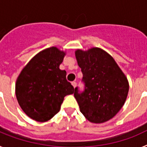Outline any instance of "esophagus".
<instances>
[{"mask_svg":"<svg viewBox=\"0 0 147 147\" xmlns=\"http://www.w3.org/2000/svg\"><path fill=\"white\" fill-rule=\"evenodd\" d=\"M71 84H72V85H73V87H74V88H76V86H77V84H76V82H73L72 83H71Z\"/></svg>","mask_w":147,"mask_h":147,"instance_id":"1","label":"esophagus"}]
</instances>
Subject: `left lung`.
I'll use <instances>...</instances> for the list:
<instances>
[{
  "mask_svg": "<svg viewBox=\"0 0 147 147\" xmlns=\"http://www.w3.org/2000/svg\"><path fill=\"white\" fill-rule=\"evenodd\" d=\"M85 90L75 88L80 111L89 121L100 124L113 118L123 107L129 83L113 58L99 48L75 51Z\"/></svg>",
  "mask_w": 147,
  "mask_h": 147,
  "instance_id": "1",
  "label": "left lung"
}]
</instances>
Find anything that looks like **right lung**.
<instances>
[{"instance_id": "obj_1", "label": "right lung", "mask_w": 147, "mask_h": 147, "mask_svg": "<svg viewBox=\"0 0 147 147\" xmlns=\"http://www.w3.org/2000/svg\"><path fill=\"white\" fill-rule=\"evenodd\" d=\"M65 52L57 47L40 51L28 62L18 76L15 94L28 117L39 122L50 120L60 110L64 97L74 88L59 69Z\"/></svg>"}]
</instances>
